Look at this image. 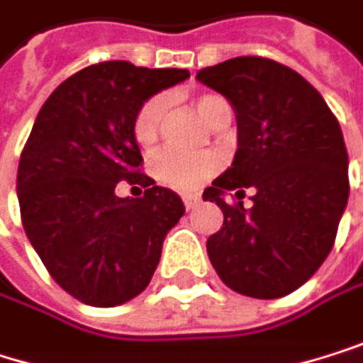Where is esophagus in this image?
<instances>
[{"label":"esophagus","mask_w":363,"mask_h":363,"mask_svg":"<svg viewBox=\"0 0 363 363\" xmlns=\"http://www.w3.org/2000/svg\"><path fill=\"white\" fill-rule=\"evenodd\" d=\"M183 204H185V208L189 211V208H194V206L198 204V198H196V196H189V194H185V196H183Z\"/></svg>","instance_id":"1"}]
</instances>
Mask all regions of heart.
<instances>
[{
    "label": "heart",
    "mask_w": 363,
    "mask_h": 363,
    "mask_svg": "<svg viewBox=\"0 0 363 363\" xmlns=\"http://www.w3.org/2000/svg\"><path fill=\"white\" fill-rule=\"evenodd\" d=\"M165 107L167 101L163 96H155L146 101L140 109L133 124V135L140 146H152L157 142ZM196 109L202 120L213 128L223 118H232V105L217 94H202L196 101ZM217 167L219 159L215 155H183L176 150H163L152 161V176L172 189L191 191L200 187Z\"/></svg>",
    "instance_id": "heart-1"
}]
</instances>
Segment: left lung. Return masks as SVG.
<instances>
[{
    "label": "left lung",
    "instance_id": "1",
    "mask_svg": "<svg viewBox=\"0 0 363 363\" xmlns=\"http://www.w3.org/2000/svg\"><path fill=\"white\" fill-rule=\"evenodd\" d=\"M198 79L230 101L239 124L232 167L202 196L223 213L206 241L211 264L235 293L284 297L316 273L335 241L349 200L340 124L299 72L267 57H232L198 70ZM247 189L250 209L240 202Z\"/></svg>",
    "mask_w": 363,
    "mask_h": 363
}]
</instances>
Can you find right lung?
Instances as JSON below:
<instances>
[{
	"instance_id": "1",
	"label": "right lung",
	"mask_w": 363,
	"mask_h": 363,
	"mask_svg": "<svg viewBox=\"0 0 363 363\" xmlns=\"http://www.w3.org/2000/svg\"><path fill=\"white\" fill-rule=\"evenodd\" d=\"M187 77L185 68L92 64L36 116L16 172L21 221L49 275L82 303L113 308L138 297L167 230L185 215L183 200L140 169L133 124L152 94ZM120 179L145 196L118 199Z\"/></svg>"
}]
</instances>
